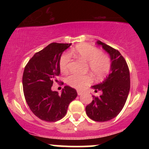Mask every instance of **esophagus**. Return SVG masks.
<instances>
[{"instance_id": "34e87169", "label": "esophagus", "mask_w": 149, "mask_h": 149, "mask_svg": "<svg viewBox=\"0 0 149 149\" xmlns=\"http://www.w3.org/2000/svg\"><path fill=\"white\" fill-rule=\"evenodd\" d=\"M83 93V92L81 91V90H77V94H78V95H81Z\"/></svg>"}]
</instances>
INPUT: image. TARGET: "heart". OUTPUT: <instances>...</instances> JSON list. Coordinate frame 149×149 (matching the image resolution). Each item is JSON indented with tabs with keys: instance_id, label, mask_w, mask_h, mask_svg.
<instances>
[{
	"instance_id": "obj_1",
	"label": "heart",
	"mask_w": 149,
	"mask_h": 149,
	"mask_svg": "<svg viewBox=\"0 0 149 149\" xmlns=\"http://www.w3.org/2000/svg\"><path fill=\"white\" fill-rule=\"evenodd\" d=\"M80 59L87 61L89 69L92 74L97 78H102L109 73L111 67L110 58L101 52V51L95 46L87 43H82L77 45L76 48L71 51ZM71 54L70 52H64L59 59V67L62 72H66L69 70V63L71 61ZM92 78L90 74L69 75L66 78V83L72 88L82 89L90 84Z\"/></svg>"
}]
</instances>
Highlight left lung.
Here are the masks:
<instances>
[{
  "label": "left lung",
  "instance_id": "8db88e82",
  "mask_svg": "<svg viewBox=\"0 0 149 149\" xmlns=\"http://www.w3.org/2000/svg\"><path fill=\"white\" fill-rule=\"evenodd\" d=\"M110 55L111 73L104 81L92 86L95 91L100 90L102 95L93 97V100L85 108L90 118L97 122H105L116 117L123 108L130 88L129 68L125 59L117 49L98 40Z\"/></svg>",
  "mask_w": 149,
  "mask_h": 149
}]
</instances>
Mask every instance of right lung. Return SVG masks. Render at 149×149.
<instances>
[{
	"mask_svg": "<svg viewBox=\"0 0 149 149\" xmlns=\"http://www.w3.org/2000/svg\"><path fill=\"white\" fill-rule=\"evenodd\" d=\"M71 45L50 43L36 53L24 68L22 84L26 102L42 120L56 122L64 118L69 104L77 97L76 90L69 86H65L61 95L51 89L60 74L59 59Z\"/></svg>",
	"mask_w": 149,
	"mask_h": 149,
	"instance_id": "1",
	"label": "right lung"
}]
</instances>
